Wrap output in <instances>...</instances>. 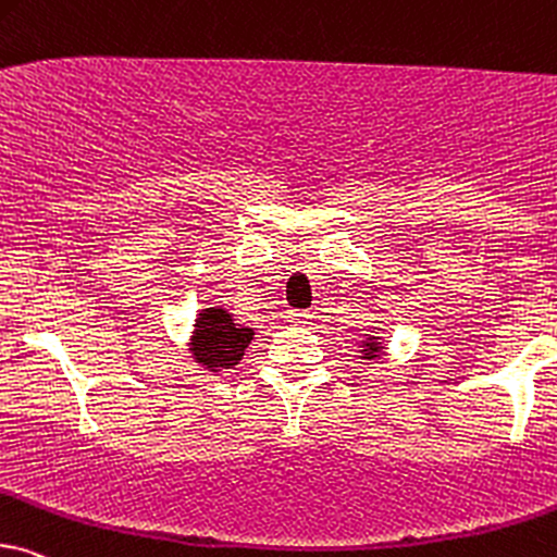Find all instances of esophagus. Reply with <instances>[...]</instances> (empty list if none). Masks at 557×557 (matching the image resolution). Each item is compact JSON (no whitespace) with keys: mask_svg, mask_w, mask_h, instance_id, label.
Listing matches in <instances>:
<instances>
[{"mask_svg":"<svg viewBox=\"0 0 557 557\" xmlns=\"http://www.w3.org/2000/svg\"><path fill=\"white\" fill-rule=\"evenodd\" d=\"M288 320H292L294 324H307L309 320H312V312H305V309H292V312H288Z\"/></svg>","mask_w":557,"mask_h":557,"instance_id":"esophagus-1","label":"esophagus"}]
</instances>
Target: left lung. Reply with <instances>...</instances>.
Returning <instances> with one entry per match:
<instances>
[{"instance_id":"obj_1","label":"left lung","mask_w":557,"mask_h":557,"mask_svg":"<svg viewBox=\"0 0 557 557\" xmlns=\"http://www.w3.org/2000/svg\"><path fill=\"white\" fill-rule=\"evenodd\" d=\"M384 341L379 335H368L366 341H360V358L363 360H379L384 356Z\"/></svg>"}]
</instances>
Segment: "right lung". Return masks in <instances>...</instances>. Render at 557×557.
Segmentation results:
<instances>
[{
    "label": "right lung",
    "mask_w": 557,
    "mask_h": 557,
    "mask_svg": "<svg viewBox=\"0 0 557 557\" xmlns=\"http://www.w3.org/2000/svg\"><path fill=\"white\" fill-rule=\"evenodd\" d=\"M252 335H256V330L235 322V317L225 307L214 305L201 309L197 320H194L189 343L194 363L205 366L212 373L235 368L243 360Z\"/></svg>",
    "instance_id": "obj_1"
}]
</instances>
